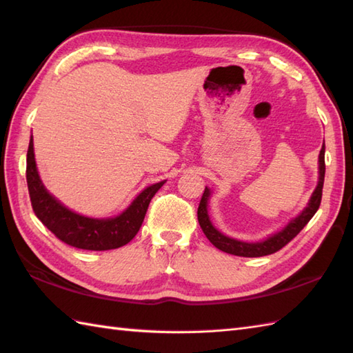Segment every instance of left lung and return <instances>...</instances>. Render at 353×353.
<instances>
[{"instance_id":"obj_1","label":"left lung","mask_w":353,"mask_h":353,"mask_svg":"<svg viewBox=\"0 0 353 353\" xmlns=\"http://www.w3.org/2000/svg\"><path fill=\"white\" fill-rule=\"evenodd\" d=\"M323 182H325V141L319 154V183L312 192L310 203L281 232L268 236L261 243H244V241H238V239L223 235L220 230H216L212 226L211 220H209L208 200L211 197V190H209L208 186L205 188V192L203 196H201L200 205L197 209V219L200 223V228L203 230V234L206 235L209 241H211L216 249H220L221 252L235 254V256H244V258H258V256H265V254H272L277 250H281L283 245H287L291 239L294 238L299 232L306 226V224H308V221L312 219L314 214L317 212L321 201V192H323Z\"/></svg>"}]
</instances>
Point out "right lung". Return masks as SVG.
I'll return each mask as SVG.
<instances>
[{"label":"right lung","mask_w":353,"mask_h":353,"mask_svg":"<svg viewBox=\"0 0 353 353\" xmlns=\"http://www.w3.org/2000/svg\"><path fill=\"white\" fill-rule=\"evenodd\" d=\"M27 185L32 208L43 226H47L65 244L83 250H110L130 243L138 234L154 194L165 183L159 182L142 191L132 205L114 219H89L70 211L45 190L37 174L33 138L27 152Z\"/></svg>","instance_id":"obj_1"}]
</instances>
